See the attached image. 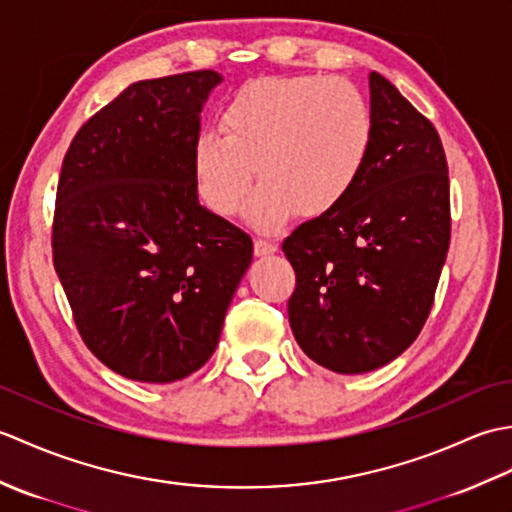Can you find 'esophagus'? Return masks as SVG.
Wrapping results in <instances>:
<instances>
[{
	"label": "esophagus",
	"mask_w": 512,
	"mask_h": 512,
	"mask_svg": "<svg viewBox=\"0 0 512 512\" xmlns=\"http://www.w3.org/2000/svg\"><path fill=\"white\" fill-rule=\"evenodd\" d=\"M255 255L257 257H268V255H275L277 253V244L273 242H266V239H255Z\"/></svg>",
	"instance_id": "esophagus-1"
}]
</instances>
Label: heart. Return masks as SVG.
I'll list each match as a JSON object with an SVG mask.
<instances>
[{"mask_svg": "<svg viewBox=\"0 0 512 512\" xmlns=\"http://www.w3.org/2000/svg\"><path fill=\"white\" fill-rule=\"evenodd\" d=\"M220 131L204 129L191 151L193 182L217 215L246 206L259 231H277L301 213L323 217L350 198L374 145L365 96L343 79L270 76L246 83L220 112Z\"/></svg>", "mask_w": 512, "mask_h": 512, "instance_id": "1", "label": "heart"}]
</instances>
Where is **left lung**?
<instances>
[{"label":"left lung","instance_id":"obj_1","mask_svg":"<svg viewBox=\"0 0 512 512\" xmlns=\"http://www.w3.org/2000/svg\"><path fill=\"white\" fill-rule=\"evenodd\" d=\"M374 145L339 209L286 237L297 273L290 328L336 374L387 365L427 321L451 237L440 136L385 76L369 74Z\"/></svg>","mask_w":512,"mask_h":512}]
</instances>
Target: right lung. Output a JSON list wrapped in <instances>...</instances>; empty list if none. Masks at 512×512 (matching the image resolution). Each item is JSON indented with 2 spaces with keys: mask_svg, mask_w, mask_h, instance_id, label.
<instances>
[{
  "mask_svg": "<svg viewBox=\"0 0 512 512\" xmlns=\"http://www.w3.org/2000/svg\"><path fill=\"white\" fill-rule=\"evenodd\" d=\"M215 70L138 81L63 158L54 270L76 328L112 372L176 383L213 356L253 242L204 209L191 151Z\"/></svg>",
  "mask_w": 512,
  "mask_h": 512,
  "instance_id": "right-lung-1",
  "label": "right lung"
}]
</instances>
